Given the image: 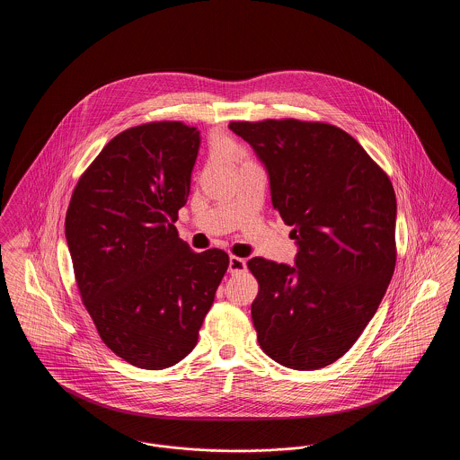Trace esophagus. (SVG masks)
Returning a JSON list of instances; mask_svg holds the SVG:
<instances>
[{
	"instance_id": "1",
	"label": "esophagus",
	"mask_w": 460,
	"mask_h": 460,
	"mask_svg": "<svg viewBox=\"0 0 460 460\" xmlns=\"http://www.w3.org/2000/svg\"><path fill=\"white\" fill-rule=\"evenodd\" d=\"M246 270V262L240 259V257H236V255H231L229 257V274H241V272H244Z\"/></svg>"
}]
</instances>
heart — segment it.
Returning a JSON list of instances; mask_svg holds the SVG:
<instances>
[{"label": "heart", "mask_w": 460, "mask_h": 460, "mask_svg": "<svg viewBox=\"0 0 460 460\" xmlns=\"http://www.w3.org/2000/svg\"><path fill=\"white\" fill-rule=\"evenodd\" d=\"M217 150H219L220 154L224 155V156L231 158V160H243V158H244L243 148H241L238 143H234V141H231V139H222V141H219V143H217Z\"/></svg>", "instance_id": "obj_1"}]
</instances>
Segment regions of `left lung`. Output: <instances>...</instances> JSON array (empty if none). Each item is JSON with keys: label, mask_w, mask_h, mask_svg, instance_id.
Here are the masks:
<instances>
[{"label": "left lung", "mask_w": 460, "mask_h": 460, "mask_svg": "<svg viewBox=\"0 0 460 460\" xmlns=\"http://www.w3.org/2000/svg\"><path fill=\"white\" fill-rule=\"evenodd\" d=\"M270 179L274 210L298 243L295 267L255 257L252 319L278 364L312 371L350 350L381 304L396 262L388 174L349 132L326 122H231Z\"/></svg>", "instance_id": "left-lung-1"}]
</instances>
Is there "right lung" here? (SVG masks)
Returning a JSON list of instances; mask_svg holds the SVG:
<instances>
[{"label": "right lung", "mask_w": 460, "mask_h": 460, "mask_svg": "<svg viewBox=\"0 0 460 460\" xmlns=\"http://www.w3.org/2000/svg\"><path fill=\"white\" fill-rule=\"evenodd\" d=\"M199 148L179 120L117 134L79 177L66 236L79 295L103 343L139 369H165L197 347L229 255L177 234Z\"/></svg>", "instance_id": "add662e5"}]
</instances>
